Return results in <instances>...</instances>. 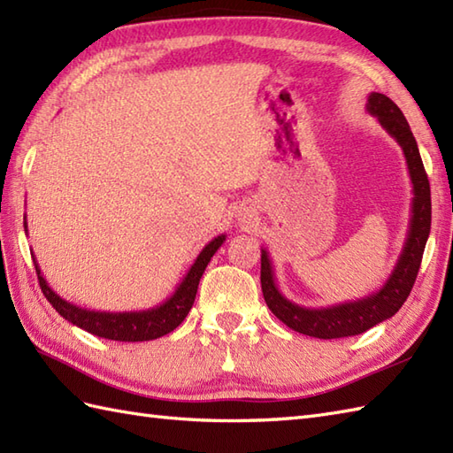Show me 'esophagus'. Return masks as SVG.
Returning a JSON list of instances; mask_svg holds the SVG:
<instances>
[{
  "mask_svg": "<svg viewBox=\"0 0 453 453\" xmlns=\"http://www.w3.org/2000/svg\"><path fill=\"white\" fill-rule=\"evenodd\" d=\"M251 214H249V211H243V216H242V221H245V224H249V221H251Z\"/></svg>",
  "mask_w": 453,
  "mask_h": 453,
  "instance_id": "1",
  "label": "esophagus"
}]
</instances>
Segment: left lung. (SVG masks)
Here are the masks:
<instances>
[{"label":"left lung","mask_w":453,"mask_h":453,"mask_svg":"<svg viewBox=\"0 0 453 453\" xmlns=\"http://www.w3.org/2000/svg\"><path fill=\"white\" fill-rule=\"evenodd\" d=\"M365 111L378 119L383 130L401 146L412 185L411 219L405 245H403L401 255L386 284L378 292L364 296L354 302L334 303L329 307H303L290 302L278 290L271 257H268L266 249H261V288L268 310L296 333L310 334L315 336V339L326 341L360 334L372 329L373 325L395 315L401 310V305L407 302L412 284L417 280L422 253H425L430 235V182L407 119L403 117L397 104L381 93L368 95Z\"/></svg>","instance_id":"obj_1"}]
</instances>
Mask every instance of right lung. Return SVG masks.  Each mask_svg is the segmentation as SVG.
<instances>
[{"label":"right lung","mask_w":453,"mask_h":453,"mask_svg":"<svg viewBox=\"0 0 453 453\" xmlns=\"http://www.w3.org/2000/svg\"><path fill=\"white\" fill-rule=\"evenodd\" d=\"M23 224H25V234H28L27 216ZM224 242H226L224 234L211 239V242L202 249L200 255L196 257L195 265L188 268V273L177 286V290L173 292L163 303L150 307V310H140V311H117V313L95 311V310H88V307H80L72 302H67L64 297L58 296L50 286H48V282L44 280V276L41 273V266L36 263V258H33V263L36 268L38 284H41L42 294L65 321H70L72 325L80 326V329L88 331L91 334H97L101 339L120 341V342H142V341L159 339V336L177 329V326L185 321L192 303H195L200 278L204 274L210 258L214 257V253L221 245H224Z\"/></svg>","instance_id":"right-lung-1"}]
</instances>
